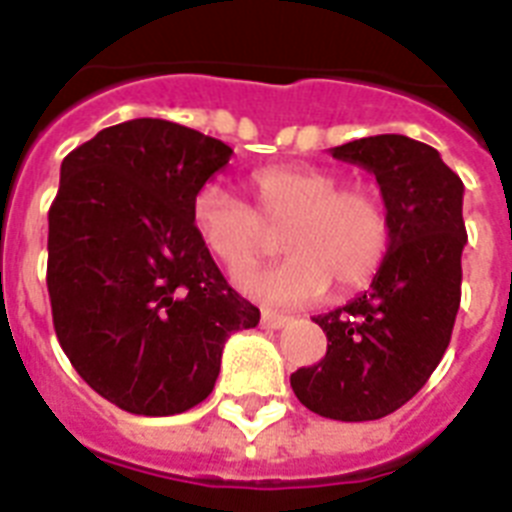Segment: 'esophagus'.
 I'll use <instances>...</instances> for the list:
<instances>
[{
	"label": "esophagus",
	"instance_id": "obj_1",
	"mask_svg": "<svg viewBox=\"0 0 512 512\" xmlns=\"http://www.w3.org/2000/svg\"><path fill=\"white\" fill-rule=\"evenodd\" d=\"M289 321H292V319H289V316H284V313H273V311L263 313V327H268V329L287 327Z\"/></svg>",
	"mask_w": 512,
	"mask_h": 512
}]
</instances>
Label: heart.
Returning a JSON list of instances; mask_svg holds the SVG:
<instances>
[{
  "label": "heart",
  "mask_w": 512,
  "mask_h": 512,
  "mask_svg": "<svg viewBox=\"0 0 512 512\" xmlns=\"http://www.w3.org/2000/svg\"><path fill=\"white\" fill-rule=\"evenodd\" d=\"M255 207L225 185H201L191 217L201 241L228 268L241 271L268 252V228L287 225L281 263L244 271L241 289L268 305H305L332 281L356 289L380 271L390 247V209L377 185H342V172L319 164H271L249 177Z\"/></svg>",
  "instance_id": "obj_1"
}]
</instances>
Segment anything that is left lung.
I'll list each match as a JSON object with an SVG mask.
<instances>
[{"instance_id":"obj_1","label":"left lung","mask_w":512,"mask_h":512,"mask_svg":"<svg viewBox=\"0 0 512 512\" xmlns=\"http://www.w3.org/2000/svg\"><path fill=\"white\" fill-rule=\"evenodd\" d=\"M332 156L377 177L390 247L364 295L313 319L327 332V356L289 382L321 417L380 420L428 382L452 340L468 244L465 185L436 148L406 135L353 140Z\"/></svg>"}]
</instances>
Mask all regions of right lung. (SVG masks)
<instances>
[{
  "label": "right lung",
  "mask_w": 512,
  "mask_h": 512,
  "mask_svg": "<svg viewBox=\"0 0 512 512\" xmlns=\"http://www.w3.org/2000/svg\"><path fill=\"white\" fill-rule=\"evenodd\" d=\"M231 154L183 124L132 119L60 164L47 236L52 324L79 377L124 412L167 417L201 404L225 340L260 321L191 217L196 191Z\"/></svg>",
  "instance_id": "add662e5"
}]
</instances>
